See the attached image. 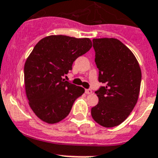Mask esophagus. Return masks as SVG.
<instances>
[{"label":"esophagus","instance_id":"1","mask_svg":"<svg viewBox=\"0 0 158 158\" xmlns=\"http://www.w3.org/2000/svg\"><path fill=\"white\" fill-rule=\"evenodd\" d=\"M85 92L86 94H92V90L89 89H86L85 90Z\"/></svg>","mask_w":158,"mask_h":158}]
</instances>
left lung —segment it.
<instances>
[{"instance_id": "obj_1", "label": "left lung", "mask_w": 158, "mask_h": 158, "mask_svg": "<svg viewBox=\"0 0 158 158\" xmlns=\"http://www.w3.org/2000/svg\"><path fill=\"white\" fill-rule=\"evenodd\" d=\"M93 47L98 81L103 86L95 91L99 102L91 114L102 126L114 127L128 118L137 103L141 69L133 52L118 39H94Z\"/></svg>"}]
</instances>
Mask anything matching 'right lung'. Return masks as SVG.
Masks as SVG:
<instances>
[{
	"label": "right lung",
	"instance_id": "right-lung-1",
	"mask_svg": "<svg viewBox=\"0 0 158 158\" xmlns=\"http://www.w3.org/2000/svg\"><path fill=\"white\" fill-rule=\"evenodd\" d=\"M92 47L89 38L52 35L37 43L24 68L29 106L44 122L54 124L69 114L75 100L85 89L63 79L73 63Z\"/></svg>",
	"mask_w": 158,
	"mask_h": 158
}]
</instances>
